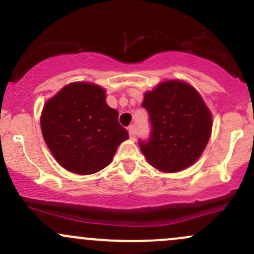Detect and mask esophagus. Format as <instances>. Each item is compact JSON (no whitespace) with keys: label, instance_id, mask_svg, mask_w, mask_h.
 Instances as JSON below:
<instances>
[{"label":"esophagus","instance_id":"1","mask_svg":"<svg viewBox=\"0 0 254 254\" xmlns=\"http://www.w3.org/2000/svg\"><path fill=\"white\" fill-rule=\"evenodd\" d=\"M129 135H130V138H132V139L136 138V135H137L136 125H130V127H129Z\"/></svg>","mask_w":254,"mask_h":254}]
</instances>
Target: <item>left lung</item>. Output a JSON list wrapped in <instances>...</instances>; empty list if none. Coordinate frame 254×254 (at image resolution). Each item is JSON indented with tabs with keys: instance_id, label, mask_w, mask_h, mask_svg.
<instances>
[{
	"instance_id": "left-lung-1",
	"label": "left lung",
	"mask_w": 254,
	"mask_h": 254,
	"mask_svg": "<svg viewBox=\"0 0 254 254\" xmlns=\"http://www.w3.org/2000/svg\"><path fill=\"white\" fill-rule=\"evenodd\" d=\"M150 135L139 139L148 162L164 172H178L193 164L211 133L210 111L197 90L183 81H166L144 94Z\"/></svg>"
}]
</instances>
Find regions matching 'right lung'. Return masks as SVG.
<instances>
[{
  "mask_svg": "<svg viewBox=\"0 0 254 254\" xmlns=\"http://www.w3.org/2000/svg\"><path fill=\"white\" fill-rule=\"evenodd\" d=\"M105 90L93 83L64 87L43 109V137L58 164L76 174H92L112 161L129 133L118 111L106 104Z\"/></svg>",
  "mask_w": 254,
  "mask_h": 254,
  "instance_id": "1",
  "label": "right lung"
}]
</instances>
